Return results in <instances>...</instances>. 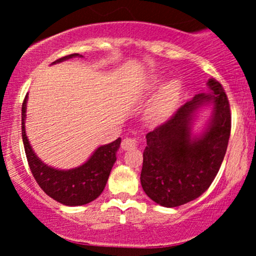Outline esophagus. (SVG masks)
<instances>
[{
	"mask_svg": "<svg viewBox=\"0 0 256 256\" xmlns=\"http://www.w3.org/2000/svg\"><path fill=\"white\" fill-rule=\"evenodd\" d=\"M138 140L137 138H132V137H125L122 142V148L124 150H132L137 146Z\"/></svg>",
	"mask_w": 256,
	"mask_h": 256,
	"instance_id": "1",
	"label": "esophagus"
}]
</instances>
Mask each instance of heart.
Here are the masks:
<instances>
[{"label": "heart", "mask_w": 256, "mask_h": 256, "mask_svg": "<svg viewBox=\"0 0 256 256\" xmlns=\"http://www.w3.org/2000/svg\"><path fill=\"white\" fill-rule=\"evenodd\" d=\"M178 83L172 82L164 88L160 95L158 96L154 104L149 108L146 118L150 122H161L166 120L171 114L173 104H174L176 98L178 94Z\"/></svg>", "instance_id": "obj_1"}]
</instances>
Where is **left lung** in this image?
<instances>
[{"label":"left lung","instance_id":"1","mask_svg":"<svg viewBox=\"0 0 256 256\" xmlns=\"http://www.w3.org/2000/svg\"><path fill=\"white\" fill-rule=\"evenodd\" d=\"M210 94H198L164 124L146 134L140 184L156 204L178 207L201 196L219 172L231 132V110L224 88L208 79ZM212 103V119L201 136H191L200 106Z\"/></svg>","mask_w":256,"mask_h":256}]
</instances>
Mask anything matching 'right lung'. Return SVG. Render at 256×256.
<instances>
[{"label":"right lung","mask_w":256,"mask_h":256,"mask_svg":"<svg viewBox=\"0 0 256 256\" xmlns=\"http://www.w3.org/2000/svg\"><path fill=\"white\" fill-rule=\"evenodd\" d=\"M82 56L79 54H71L58 58L52 64L61 62L67 58ZM25 96L22 107V136L28 158V166L40 189L55 201L64 206H83L98 198L104 192L110 173L116 160L122 138H118L110 144L101 146L91 155L89 160L82 166L72 170H56L42 162L32 150L25 131L26 118Z\"/></svg>","instance_id":"1"}]
</instances>
